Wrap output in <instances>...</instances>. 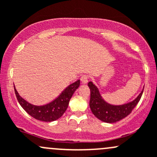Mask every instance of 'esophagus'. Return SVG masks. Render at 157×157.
Instances as JSON below:
<instances>
[{"label":"esophagus","instance_id":"obj_1","mask_svg":"<svg viewBox=\"0 0 157 157\" xmlns=\"http://www.w3.org/2000/svg\"><path fill=\"white\" fill-rule=\"evenodd\" d=\"M88 76L87 75H83L80 77V80H81L82 83H86L88 82Z\"/></svg>","mask_w":157,"mask_h":157}]
</instances>
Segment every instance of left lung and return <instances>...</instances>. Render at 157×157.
<instances>
[{
	"instance_id": "left-lung-1",
	"label": "left lung",
	"mask_w": 157,
	"mask_h": 157,
	"mask_svg": "<svg viewBox=\"0 0 157 157\" xmlns=\"http://www.w3.org/2000/svg\"><path fill=\"white\" fill-rule=\"evenodd\" d=\"M88 86L90 90V109L98 119L106 123L117 122L128 116L138 103L144 91L142 90L134 100L123 105H111L102 99L99 90L93 82H89Z\"/></svg>"
}]
</instances>
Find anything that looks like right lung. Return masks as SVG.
<instances>
[{
	"label": "right lung",
	"instance_id": "1",
	"mask_svg": "<svg viewBox=\"0 0 157 157\" xmlns=\"http://www.w3.org/2000/svg\"><path fill=\"white\" fill-rule=\"evenodd\" d=\"M80 83V80L71 83L55 100L43 105H35L30 104L19 95L15 87L14 91L19 103L29 115L39 121L50 122L61 118L65 112L68 106L70 99L76 90L79 87Z\"/></svg>",
	"mask_w": 157,
	"mask_h": 157
}]
</instances>
